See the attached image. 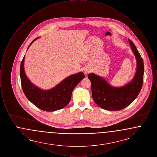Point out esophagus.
I'll list each match as a JSON object with an SVG mask.
<instances>
[{"label": "esophagus", "mask_w": 157, "mask_h": 157, "mask_svg": "<svg viewBox=\"0 0 157 157\" xmlns=\"http://www.w3.org/2000/svg\"><path fill=\"white\" fill-rule=\"evenodd\" d=\"M83 72H84V73H85V74H88L90 72V69H88V68H85V69H84Z\"/></svg>", "instance_id": "esophagus-1"}]
</instances>
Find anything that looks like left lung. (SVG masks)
Listing matches in <instances>:
<instances>
[{"label": "left lung", "mask_w": 157, "mask_h": 157, "mask_svg": "<svg viewBox=\"0 0 157 157\" xmlns=\"http://www.w3.org/2000/svg\"><path fill=\"white\" fill-rule=\"evenodd\" d=\"M128 40L136 60V72L132 81L122 86L115 87L103 77L94 73L88 74L93 99L96 104L105 110L119 111L124 109L137 98L142 89L144 62L134 44L130 39Z\"/></svg>", "instance_id": "1"}]
</instances>
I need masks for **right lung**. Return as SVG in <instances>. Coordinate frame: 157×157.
<instances>
[{
	"label": "right lung",
	"instance_id": "obj_1",
	"mask_svg": "<svg viewBox=\"0 0 157 157\" xmlns=\"http://www.w3.org/2000/svg\"><path fill=\"white\" fill-rule=\"evenodd\" d=\"M39 37L35 39L28 46ZM25 56L21 63L20 76L23 91L28 100L38 108L52 112L66 106L71 101L75 86L85 78L82 72L70 75L50 90H44L35 85L26 75L24 69Z\"/></svg>",
	"mask_w": 157,
	"mask_h": 157
}]
</instances>
